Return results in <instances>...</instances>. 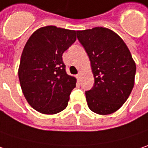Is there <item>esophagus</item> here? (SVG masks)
<instances>
[{
  "label": "esophagus",
  "mask_w": 148,
  "mask_h": 148,
  "mask_svg": "<svg viewBox=\"0 0 148 148\" xmlns=\"http://www.w3.org/2000/svg\"><path fill=\"white\" fill-rule=\"evenodd\" d=\"M81 76H82V75H81L80 73H79V74H77V78H78V79H80Z\"/></svg>",
  "instance_id": "34e87169"
}]
</instances>
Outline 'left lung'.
<instances>
[{"mask_svg":"<svg viewBox=\"0 0 148 148\" xmlns=\"http://www.w3.org/2000/svg\"><path fill=\"white\" fill-rule=\"evenodd\" d=\"M77 38L89 58L94 84L85 92L88 106L95 113L116 112L134 86L136 64L124 41L103 27L77 30Z\"/></svg>","mask_w":148,"mask_h":148,"instance_id":"8db88e82","label":"left lung"}]
</instances>
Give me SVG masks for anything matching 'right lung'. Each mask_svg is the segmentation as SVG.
Returning <instances> with one entry per match:
<instances>
[{
	"instance_id": "right-lung-1",
	"label": "right lung",
	"mask_w": 148,
	"mask_h": 148,
	"mask_svg": "<svg viewBox=\"0 0 148 148\" xmlns=\"http://www.w3.org/2000/svg\"><path fill=\"white\" fill-rule=\"evenodd\" d=\"M75 40V30L48 25L26 42L18 75L25 98L36 111L55 114L67 107L76 79L67 74L62 55Z\"/></svg>"
}]
</instances>
